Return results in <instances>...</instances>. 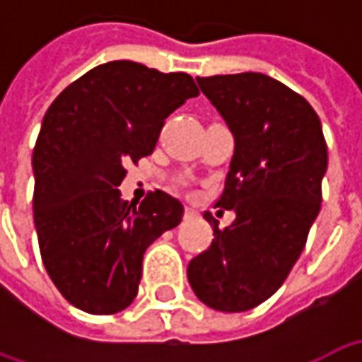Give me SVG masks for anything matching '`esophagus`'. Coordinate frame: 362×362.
<instances>
[{
    "mask_svg": "<svg viewBox=\"0 0 362 362\" xmlns=\"http://www.w3.org/2000/svg\"><path fill=\"white\" fill-rule=\"evenodd\" d=\"M196 217H197L196 209H189V207H186V211H184V219L192 221V219H196Z\"/></svg>",
    "mask_w": 362,
    "mask_h": 362,
    "instance_id": "34e87169",
    "label": "esophagus"
}]
</instances>
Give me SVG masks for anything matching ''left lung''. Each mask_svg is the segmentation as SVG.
<instances>
[{
  "label": "left lung",
  "mask_w": 362,
  "mask_h": 362,
  "mask_svg": "<svg viewBox=\"0 0 362 362\" xmlns=\"http://www.w3.org/2000/svg\"><path fill=\"white\" fill-rule=\"evenodd\" d=\"M197 85L235 135L217 207L236 219L188 264V281L209 308L244 312L283 285L304 250L322 204L327 147L306 98L264 74L197 77Z\"/></svg>",
  "instance_id": "left-lung-1"
}]
</instances>
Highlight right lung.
Masks as SVG:
<instances>
[{
	"label": "right lung",
	"instance_id": "add662e5",
	"mask_svg": "<svg viewBox=\"0 0 362 362\" xmlns=\"http://www.w3.org/2000/svg\"><path fill=\"white\" fill-rule=\"evenodd\" d=\"M199 95L188 74L119 59L93 67L44 114L33 151L35 227L44 267L67 303L116 314L134 303L143 254L184 207L151 192L122 199L127 163L153 153L165 119Z\"/></svg>",
	"mask_w": 362,
	"mask_h": 362
}]
</instances>
